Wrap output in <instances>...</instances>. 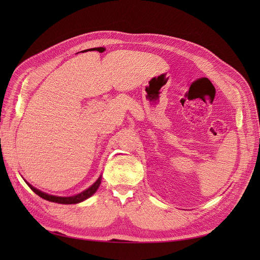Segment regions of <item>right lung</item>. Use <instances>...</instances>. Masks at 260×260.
<instances>
[{
  "instance_id": "obj_1",
  "label": "right lung",
  "mask_w": 260,
  "mask_h": 260,
  "mask_svg": "<svg viewBox=\"0 0 260 260\" xmlns=\"http://www.w3.org/2000/svg\"><path fill=\"white\" fill-rule=\"evenodd\" d=\"M101 180H102V177H100L95 182H94L89 188H86V190H84L83 192L77 194V195H73V196H68V198H61V196H55V195H51V194H46L40 190H38V188H36L35 186L31 185L30 183L26 182L29 187L37 195L40 196V198L49 201V202H53V203H58V204H77V203H80V202H83L84 200L89 199L90 196H92L94 193L96 192V190L99 188L100 184H101Z\"/></svg>"
}]
</instances>
